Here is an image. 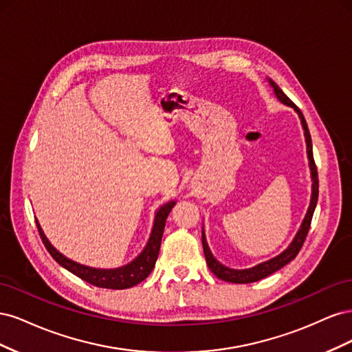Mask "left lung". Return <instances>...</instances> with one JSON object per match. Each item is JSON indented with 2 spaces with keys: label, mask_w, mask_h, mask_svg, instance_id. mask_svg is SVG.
I'll return each mask as SVG.
<instances>
[{
  "label": "left lung",
  "mask_w": 352,
  "mask_h": 352,
  "mask_svg": "<svg viewBox=\"0 0 352 352\" xmlns=\"http://www.w3.org/2000/svg\"><path fill=\"white\" fill-rule=\"evenodd\" d=\"M272 88L274 91V95L278 97V100L286 105H289L292 107L298 116H300L301 123H302V129H304V135H305V142H307V154H308V162H310V170H311V179H313V192H311V201H310V207H308L307 214L302 220V225L298 230L296 236L294 238L292 243L287 247L282 254H279L278 257H274L269 261H264L260 263L257 265H254L251 269H245V270H235V269H229L226 265H223L221 263H219L214 257H212V254L208 248V243L206 239V233L202 230V248H204V255H206V260L208 264V269L214 273L219 279L221 280H226V282H232V283H252V282H257L260 279L267 278L269 274L278 272L279 269H282L283 265H286L287 263H291L298 252H300L302 243L307 238V233L310 230V225H311V219L314 214V210H316V204H317V198H318V176H317V167L314 163V157H313V144H311V136H310V131H308V126L307 122L304 119V116L301 113V110L296 107V105L286 97L285 92L276 85L272 79H269Z\"/></svg>",
  "instance_id": "obj_1"
}]
</instances>
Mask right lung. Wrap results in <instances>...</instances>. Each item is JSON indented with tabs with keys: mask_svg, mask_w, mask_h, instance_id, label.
<instances>
[{
	"mask_svg": "<svg viewBox=\"0 0 352 352\" xmlns=\"http://www.w3.org/2000/svg\"><path fill=\"white\" fill-rule=\"evenodd\" d=\"M175 204H176L175 201H170L163 207L158 208V211L155 212L154 226L151 230L150 239H148V243L144 248V251L138 255L133 261L117 269H107V270L92 269V267H88V265H83L76 261L69 260L67 257H65V255L60 254L54 247H52L51 242L44 235V232H42L38 220H36V226L39 230L41 239L44 242L48 252L51 254V257L54 258L60 265H63V267L67 269L70 273L76 274L78 278L94 286L105 287V289H126V287H132L138 283H141L153 272L158 257L160 245H162L166 219L168 216V212L175 207Z\"/></svg>",
	"mask_w": 352,
	"mask_h": 352,
	"instance_id": "right-lung-1",
	"label": "right lung"
}]
</instances>
